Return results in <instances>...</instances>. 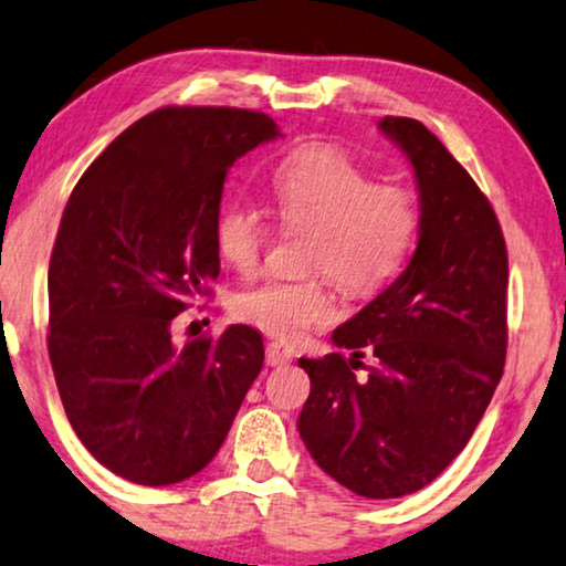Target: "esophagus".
Masks as SVG:
<instances>
[{
    "label": "esophagus",
    "mask_w": 566,
    "mask_h": 566,
    "mask_svg": "<svg viewBox=\"0 0 566 566\" xmlns=\"http://www.w3.org/2000/svg\"><path fill=\"white\" fill-rule=\"evenodd\" d=\"M291 359H293V352L281 342H270L265 347V363L270 367H283V365H289Z\"/></svg>",
    "instance_id": "obj_1"
}]
</instances>
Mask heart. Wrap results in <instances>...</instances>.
Masks as SVG:
<instances>
[{
  "mask_svg": "<svg viewBox=\"0 0 566 566\" xmlns=\"http://www.w3.org/2000/svg\"><path fill=\"white\" fill-rule=\"evenodd\" d=\"M273 209L285 227H306L298 277H268L237 293L232 314L281 342H298L337 314L329 277L344 291L367 296L390 283L419 240V201L398 184L373 176L334 147H308L273 174ZM217 248L237 273H255L270 240L263 211L232 201L217 219Z\"/></svg>",
  "mask_w": 566,
  "mask_h": 566,
  "instance_id": "b5f03b06",
  "label": "heart"
}]
</instances>
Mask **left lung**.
<instances>
[{
  "label": "left lung",
  "instance_id": "1",
  "mask_svg": "<svg viewBox=\"0 0 566 566\" xmlns=\"http://www.w3.org/2000/svg\"><path fill=\"white\" fill-rule=\"evenodd\" d=\"M378 127L413 166L419 244L403 273L334 329L349 357L298 359L311 378L298 433L329 478L385 501L447 470L503 378L507 252L488 196L437 135L408 117ZM365 354L374 367L357 379Z\"/></svg>",
  "mask_w": 566,
  "mask_h": 566
}]
</instances>
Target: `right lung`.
<instances>
[{
    "mask_svg": "<svg viewBox=\"0 0 566 566\" xmlns=\"http://www.w3.org/2000/svg\"><path fill=\"white\" fill-rule=\"evenodd\" d=\"M277 135L260 112L163 106L106 147L65 203L48 270V355L81 444L137 485L201 472L263 370L252 326L176 344L170 324L219 275L229 168Z\"/></svg>",
    "mask_w": 566,
    "mask_h": 566,
    "instance_id": "right-lung-1",
    "label": "right lung"
}]
</instances>
